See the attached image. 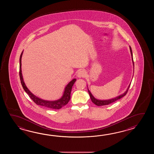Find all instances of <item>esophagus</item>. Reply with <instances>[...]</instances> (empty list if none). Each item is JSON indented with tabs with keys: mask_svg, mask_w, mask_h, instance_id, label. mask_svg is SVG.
I'll return each mask as SVG.
<instances>
[{
	"mask_svg": "<svg viewBox=\"0 0 154 154\" xmlns=\"http://www.w3.org/2000/svg\"><path fill=\"white\" fill-rule=\"evenodd\" d=\"M86 72L84 70H80L77 76H78L79 78H84L86 76Z\"/></svg>",
	"mask_w": 154,
	"mask_h": 154,
	"instance_id": "34e87169",
	"label": "esophagus"
}]
</instances>
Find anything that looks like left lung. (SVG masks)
<instances>
[{"label":"left lung","instance_id":"left-lung-1","mask_svg":"<svg viewBox=\"0 0 154 154\" xmlns=\"http://www.w3.org/2000/svg\"><path fill=\"white\" fill-rule=\"evenodd\" d=\"M129 48H130L131 54V57H132V60H133V66H134V61H133V59L132 51H131V47H130ZM130 86H131V84L129 85V86H128L127 91L125 92L123 94L120 95V96H117V97H116V98H112V99H110V100H97V99L95 98V97L93 96V95H92L91 93L90 92V91L88 90V94H89V95H90V98H91L92 102L94 104H95V105H97V106H105V105H109V104H110V103H113V102H115V101H117L118 100H119L120 98H122L123 97H124V96H125V95L127 94L128 90H129V88Z\"/></svg>","mask_w":154,"mask_h":154}]
</instances>
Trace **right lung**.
<instances>
[{
	"label": "right lung",
	"mask_w": 154,
	"mask_h": 154,
	"mask_svg": "<svg viewBox=\"0 0 154 154\" xmlns=\"http://www.w3.org/2000/svg\"><path fill=\"white\" fill-rule=\"evenodd\" d=\"M23 53V52H22L21 53L20 58L19 75H20V81H21V83L23 86V90L29 95L31 99L37 105H40V106H42L43 107H45L46 108H51V109H57L62 108L63 106H66L68 103V102L69 101V100L70 99V94H71L72 86L74 85V82H76V79H74L69 82L68 85H66L64 92V94L61 98H60L59 100H56V101H49L43 100L41 98H38L29 91V90L26 87V85L25 84V82H23V78L22 73H21V58H22Z\"/></svg>",
	"instance_id": "1"
}]
</instances>
